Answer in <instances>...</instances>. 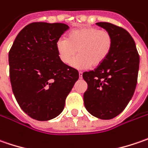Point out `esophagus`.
<instances>
[{"instance_id":"34e87169","label":"esophagus","mask_w":148,"mask_h":148,"mask_svg":"<svg viewBox=\"0 0 148 148\" xmlns=\"http://www.w3.org/2000/svg\"><path fill=\"white\" fill-rule=\"evenodd\" d=\"M79 79H82V77H83V73L82 72H79Z\"/></svg>"}]
</instances>
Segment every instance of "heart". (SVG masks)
<instances>
[{"instance_id": "heart-1", "label": "heart", "mask_w": 148, "mask_h": 148, "mask_svg": "<svg viewBox=\"0 0 148 148\" xmlns=\"http://www.w3.org/2000/svg\"><path fill=\"white\" fill-rule=\"evenodd\" d=\"M112 48V37L104 29L85 26L69 33L67 39L60 38L55 43V49L60 60L68 64L78 50V56L71 66L84 69L91 65L98 67L108 58Z\"/></svg>"}]
</instances>
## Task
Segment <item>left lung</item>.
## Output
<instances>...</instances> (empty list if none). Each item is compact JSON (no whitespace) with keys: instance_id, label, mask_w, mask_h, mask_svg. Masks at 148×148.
<instances>
[{"instance_id":"left-lung-1","label":"left lung","mask_w":148,"mask_h":148,"mask_svg":"<svg viewBox=\"0 0 148 148\" xmlns=\"http://www.w3.org/2000/svg\"><path fill=\"white\" fill-rule=\"evenodd\" d=\"M112 37L109 55L94 70L84 72L88 84L84 93L87 111L100 119H112L124 110L134 93L139 69V55L131 35L108 22L96 23Z\"/></svg>"}]
</instances>
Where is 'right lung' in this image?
Listing matches in <instances>:
<instances>
[{"label":"right lung","mask_w":148,"mask_h":148,"mask_svg":"<svg viewBox=\"0 0 148 148\" xmlns=\"http://www.w3.org/2000/svg\"><path fill=\"white\" fill-rule=\"evenodd\" d=\"M63 23L34 22L17 35L9 52L10 79L18 104L30 118L48 121L64 110L79 72L60 62L55 43Z\"/></svg>","instance_id":"add662e5"}]
</instances>
